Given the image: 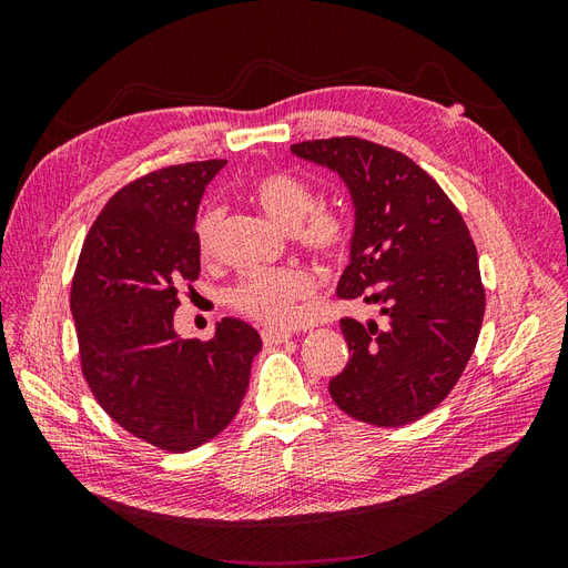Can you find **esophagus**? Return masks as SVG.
I'll return each mask as SVG.
<instances>
[{
	"instance_id": "obj_1",
	"label": "esophagus",
	"mask_w": 568,
	"mask_h": 568,
	"mask_svg": "<svg viewBox=\"0 0 568 568\" xmlns=\"http://www.w3.org/2000/svg\"><path fill=\"white\" fill-rule=\"evenodd\" d=\"M263 343L265 346H277V343H284L291 338L288 332H280V329H263Z\"/></svg>"
}]
</instances>
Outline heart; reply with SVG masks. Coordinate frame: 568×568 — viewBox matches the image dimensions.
I'll return each instance as SVG.
<instances>
[{"label":"heart","instance_id":"1","mask_svg":"<svg viewBox=\"0 0 568 568\" xmlns=\"http://www.w3.org/2000/svg\"><path fill=\"white\" fill-rule=\"evenodd\" d=\"M251 199L280 227L294 232L301 246L320 257H338L351 246V222L329 205H317L315 189L305 180L274 170L251 184ZM222 222L220 209H203L194 222L201 255H211ZM315 291L313 274L305 267L253 270L232 288L230 301L239 313L270 326H288L296 320L298 303Z\"/></svg>","mask_w":568,"mask_h":568}]
</instances>
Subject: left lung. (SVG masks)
I'll use <instances>...</instances> for the list:
<instances>
[{
  "label": "left lung",
  "mask_w": 568,
  "mask_h": 568,
  "mask_svg": "<svg viewBox=\"0 0 568 568\" xmlns=\"http://www.w3.org/2000/svg\"><path fill=\"white\" fill-rule=\"evenodd\" d=\"M346 182L355 205L351 263L338 298L379 307L384 326L341 320L351 359L329 382L346 415L403 426L436 409L459 382L486 313L467 222L405 153L359 136L291 146Z\"/></svg>",
  "instance_id": "obj_1"
}]
</instances>
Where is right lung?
<instances>
[{
  "label": "right lung",
  "instance_id": "right-lung-1",
  "mask_svg": "<svg viewBox=\"0 0 568 568\" xmlns=\"http://www.w3.org/2000/svg\"><path fill=\"white\" fill-rule=\"evenodd\" d=\"M227 161L170 165L125 184L84 239L71 286L80 367L106 415L168 453L194 450L239 412L263 348L225 317L211 341L180 338V284L199 280L194 222Z\"/></svg>",
  "mask_w": 568,
  "mask_h": 568
}]
</instances>
